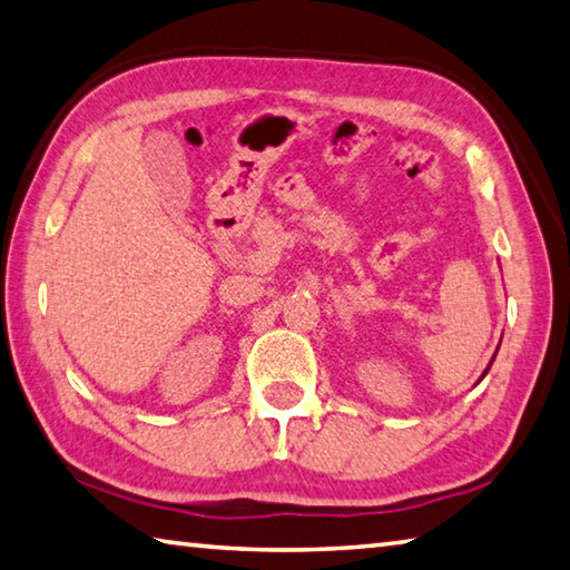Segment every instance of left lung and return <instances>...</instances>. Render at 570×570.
Returning <instances> with one entry per match:
<instances>
[{
  "label": "left lung",
  "mask_w": 570,
  "mask_h": 570,
  "mask_svg": "<svg viewBox=\"0 0 570 570\" xmlns=\"http://www.w3.org/2000/svg\"><path fill=\"white\" fill-rule=\"evenodd\" d=\"M493 358H495V354H493ZM493 358H491V364H493ZM491 364H489V368H491ZM489 368H485V371H483V376H485V374H489ZM483 376H481V379H483ZM481 379H479V381H481Z\"/></svg>",
  "instance_id": "1"
}]
</instances>
